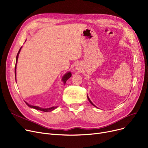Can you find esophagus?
<instances>
[{
  "label": "esophagus",
  "mask_w": 148,
  "mask_h": 148,
  "mask_svg": "<svg viewBox=\"0 0 148 148\" xmlns=\"http://www.w3.org/2000/svg\"><path fill=\"white\" fill-rule=\"evenodd\" d=\"M76 68H77V67H76Z\"/></svg>",
  "instance_id": "obj_1"
}]
</instances>
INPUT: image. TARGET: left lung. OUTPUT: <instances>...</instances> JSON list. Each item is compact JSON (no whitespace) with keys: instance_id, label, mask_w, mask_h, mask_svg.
<instances>
[{"instance_id":"left-lung-1","label":"left lung","mask_w":148,"mask_h":148,"mask_svg":"<svg viewBox=\"0 0 148 148\" xmlns=\"http://www.w3.org/2000/svg\"><path fill=\"white\" fill-rule=\"evenodd\" d=\"M87 96H88V95H87ZM88 100H89V102H90V104H92V105H93V106H95V107H96V106H95V105H94V104H93V103H92V101H90V99H89V97H88Z\"/></svg>"}]
</instances>
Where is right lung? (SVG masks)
Instances as JSON below:
<instances>
[{
	"instance_id": "obj_1",
	"label": "right lung",
	"mask_w": 148,
	"mask_h": 148,
	"mask_svg": "<svg viewBox=\"0 0 148 148\" xmlns=\"http://www.w3.org/2000/svg\"><path fill=\"white\" fill-rule=\"evenodd\" d=\"M22 48V47H21V48L20 49L18 53H17V57H16V61H15V81H16V66H17V61H18V55H19V53L20 52V50ZM72 74H71V72H68L66 73L65 74H64V75L62 77V81L63 82V83L65 84L66 83V82L70 78V77H71ZM25 103L27 105V106H29V107L30 108H34V109H36V110H41V111H42V112H51V111H53V110L55 109V108H57L56 106H53V107H50V108H41L39 106H32V105H30L29 104H28L27 102L25 101Z\"/></svg>"
}]
</instances>
